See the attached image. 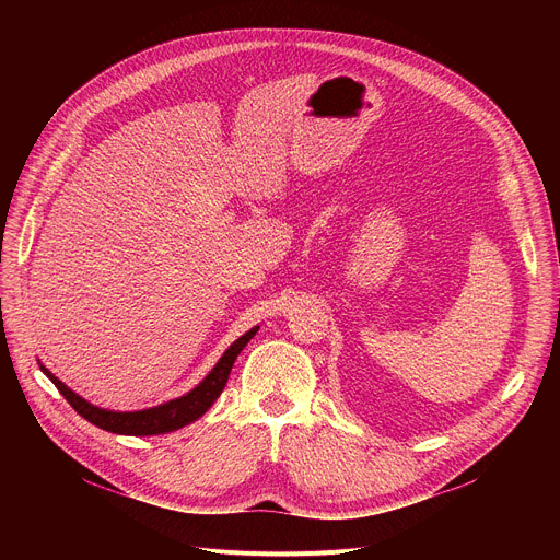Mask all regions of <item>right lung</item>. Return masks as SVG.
I'll use <instances>...</instances> for the list:
<instances>
[{"label":"right lung","mask_w":560,"mask_h":560,"mask_svg":"<svg viewBox=\"0 0 560 560\" xmlns=\"http://www.w3.org/2000/svg\"><path fill=\"white\" fill-rule=\"evenodd\" d=\"M256 331H258V327L249 329L245 336L235 340L224 351L222 359L215 363V368L203 376V381L197 388H192L184 397H176L172 401L159 404L154 408H144V410H106V408L93 406L91 401H85L81 395L70 390L63 381L54 376L45 365H40V370L58 388V393L68 399V404L77 410V413L91 424H95L104 431H110V433H120V435H159V433L176 431V429H182V427L199 420L206 410L213 406V401L220 397V393L226 386V378H229V372H231L235 359H238L245 345L256 336Z\"/></svg>","instance_id":"right-lung-1"}]
</instances>
